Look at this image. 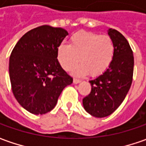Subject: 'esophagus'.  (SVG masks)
I'll list each match as a JSON object with an SVG mask.
<instances>
[{
  "label": "esophagus",
  "instance_id": "34e87169",
  "mask_svg": "<svg viewBox=\"0 0 146 146\" xmlns=\"http://www.w3.org/2000/svg\"><path fill=\"white\" fill-rule=\"evenodd\" d=\"M80 82H81V80H80V79L73 78V83H75V84H78V83H79Z\"/></svg>",
  "mask_w": 146,
  "mask_h": 146
}]
</instances>
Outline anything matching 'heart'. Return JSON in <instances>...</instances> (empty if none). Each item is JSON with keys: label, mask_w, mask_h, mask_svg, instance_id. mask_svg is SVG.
Instances as JSON below:
<instances>
[{"label": "heart", "mask_w": 146, "mask_h": 146, "mask_svg": "<svg viewBox=\"0 0 146 146\" xmlns=\"http://www.w3.org/2000/svg\"><path fill=\"white\" fill-rule=\"evenodd\" d=\"M69 45L61 44L57 50V57L61 67L73 74L97 77L105 73L111 65L115 52L113 39L109 35L80 31L70 37Z\"/></svg>", "instance_id": "heart-1"}]
</instances>
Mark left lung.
<instances>
[{
    "mask_svg": "<svg viewBox=\"0 0 146 146\" xmlns=\"http://www.w3.org/2000/svg\"><path fill=\"white\" fill-rule=\"evenodd\" d=\"M115 52L113 62L105 73L89 81L92 91L82 100L85 110L96 117L110 115L118 108L130 89L134 56L127 40L115 29H109Z\"/></svg>",
    "mask_w": 146,
    "mask_h": 146,
    "instance_id": "8db88e82",
    "label": "left lung"
}]
</instances>
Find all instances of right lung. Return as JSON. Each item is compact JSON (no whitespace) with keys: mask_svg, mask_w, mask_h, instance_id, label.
<instances>
[{"mask_svg":"<svg viewBox=\"0 0 146 146\" xmlns=\"http://www.w3.org/2000/svg\"><path fill=\"white\" fill-rule=\"evenodd\" d=\"M68 32L42 25L25 33L10 57L12 92L18 102L32 113L52 110L64 88L73 78L61 68L57 50Z\"/></svg>","mask_w":146,"mask_h":146,"instance_id":"add662e5","label":"right lung"}]
</instances>
